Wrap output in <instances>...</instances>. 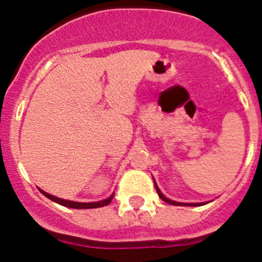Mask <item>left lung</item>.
<instances>
[{
	"label": "left lung",
	"instance_id": "left-lung-1",
	"mask_svg": "<svg viewBox=\"0 0 262 262\" xmlns=\"http://www.w3.org/2000/svg\"><path fill=\"white\" fill-rule=\"evenodd\" d=\"M156 190H157L158 196H160L161 199L163 200V202L168 203V204H171V205H190V207H198V205L204 204V203H190V204H189V203H178V202H173V200H170V199H167V198H165V195H163L162 192L160 191V189H158L157 185H156Z\"/></svg>",
	"mask_w": 262,
	"mask_h": 262
}]
</instances>
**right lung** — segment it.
<instances>
[{
	"instance_id": "1",
	"label": "right lung",
	"mask_w": 262,
	"mask_h": 262,
	"mask_svg": "<svg viewBox=\"0 0 262 262\" xmlns=\"http://www.w3.org/2000/svg\"><path fill=\"white\" fill-rule=\"evenodd\" d=\"M40 190V189H39ZM41 194L44 195V196H47L48 199L53 200V202L58 203V204L63 205V207H67V208H73V209H92V208H101V207H105V205H109L110 203H112L113 198H114V194L110 195L107 199L105 200H101V202H95V203H78V202H71V200H64V199H60V198H57V196H53V195L48 194V192L43 191V190H40Z\"/></svg>"
}]
</instances>
